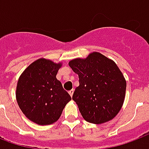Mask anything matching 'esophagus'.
I'll return each instance as SVG.
<instances>
[{
	"label": "esophagus",
	"mask_w": 149,
	"mask_h": 149,
	"mask_svg": "<svg viewBox=\"0 0 149 149\" xmlns=\"http://www.w3.org/2000/svg\"><path fill=\"white\" fill-rule=\"evenodd\" d=\"M68 93H69V94L70 95V97H72V96H73V94H74V90H70V91H69Z\"/></svg>",
	"instance_id": "34e87169"
}]
</instances>
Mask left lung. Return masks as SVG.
<instances>
[{"label": "left lung", "mask_w": 149, "mask_h": 149, "mask_svg": "<svg viewBox=\"0 0 149 149\" xmlns=\"http://www.w3.org/2000/svg\"><path fill=\"white\" fill-rule=\"evenodd\" d=\"M69 66L79 75V86L72 99L82 118L90 123L112 120L122 107L126 81L114 62L99 52L86 58H75Z\"/></svg>", "instance_id": "obj_1"}]
</instances>
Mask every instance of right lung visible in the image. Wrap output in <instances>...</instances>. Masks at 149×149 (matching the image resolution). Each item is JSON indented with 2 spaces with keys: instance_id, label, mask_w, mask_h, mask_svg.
<instances>
[{
  "instance_id": "1",
  "label": "right lung",
  "mask_w": 149,
  "mask_h": 149,
  "mask_svg": "<svg viewBox=\"0 0 149 149\" xmlns=\"http://www.w3.org/2000/svg\"><path fill=\"white\" fill-rule=\"evenodd\" d=\"M61 66L49 59L39 58L19 78L16 92L17 103L23 113L34 123L46 125L57 121L71 100L56 79Z\"/></svg>"
}]
</instances>
